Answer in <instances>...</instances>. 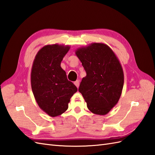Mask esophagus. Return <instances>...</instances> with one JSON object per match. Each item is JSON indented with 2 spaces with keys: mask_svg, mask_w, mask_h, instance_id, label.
<instances>
[{
  "mask_svg": "<svg viewBox=\"0 0 155 155\" xmlns=\"http://www.w3.org/2000/svg\"><path fill=\"white\" fill-rule=\"evenodd\" d=\"M74 84H75V85L78 88L79 86H80V81H79V80H76L75 81H74Z\"/></svg>",
  "mask_w": 155,
  "mask_h": 155,
  "instance_id": "34e87169",
  "label": "esophagus"
}]
</instances>
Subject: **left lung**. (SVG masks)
<instances>
[{"label":"left lung","instance_id":"left-lung-1","mask_svg":"<svg viewBox=\"0 0 155 155\" xmlns=\"http://www.w3.org/2000/svg\"><path fill=\"white\" fill-rule=\"evenodd\" d=\"M75 54L86 71L79 87L89 110L105 115L118 103L124 76L115 53L107 45L93 43L77 48Z\"/></svg>","mask_w":155,"mask_h":155}]
</instances>
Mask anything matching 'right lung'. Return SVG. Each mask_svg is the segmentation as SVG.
I'll list each match as a JSON object with an SVG mask.
<instances>
[{"label":"right lung","instance_id":"right-lung-1","mask_svg":"<svg viewBox=\"0 0 155 155\" xmlns=\"http://www.w3.org/2000/svg\"><path fill=\"white\" fill-rule=\"evenodd\" d=\"M70 48L69 45H45L33 62L31 84L34 97L41 110L51 117L66 112L71 97L78 91L60 66Z\"/></svg>","mask_w":155,"mask_h":155}]
</instances>
